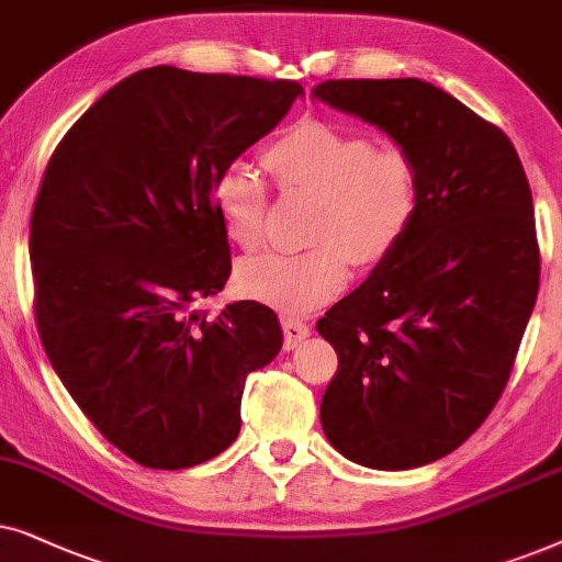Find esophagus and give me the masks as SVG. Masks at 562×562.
Masks as SVG:
<instances>
[{"label": "esophagus", "mask_w": 562, "mask_h": 562, "mask_svg": "<svg viewBox=\"0 0 562 562\" xmlns=\"http://www.w3.org/2000/svg\"><path fill=\"white\" fill-rule=\"evenodd\" d=\"M282 331H285V347L293 349L301 344L305 336L311 334L308 324H305L303 318H295V316H282Z\"/></svg>", "instance_id": "esophagus-1"}]
</instances>
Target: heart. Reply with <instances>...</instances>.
I'll list each match as a JSON object with an SVG mask.
<instances>
[{
    "label": "heart",
    "mask_w": 562,
    "mask_h": 562,
    "mask_svg": "<svg viewBox=\"0 0 562 562\" xmlns=\"http://www.w3.org/2000/svg\"><path fill=\"white\" fill-rule=\"evenodd\" d=\"M265 161L285 192L316 194L305 251H267L238 269L244 293L282 311H311L339 295L351 257L378 265L414 226L422 207V169L403 146H375L368 133L326 120H301L272 140ZM213 205L231 241H265L267 182L241 161L213 182Z\"/></svg>",
    "instance_id": "b5f03b06"
}]
</instances>
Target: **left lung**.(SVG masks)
I'll return each mask as SVG.
<instances>
[{
    "label": "left lung",
    "instance_id": "obj_1",
    "mask_svg": "<svg viewBox=\"0 0 562 562\" xmlns=\"http://www.w3.org/2000/svg\"><path fill=\"white\" fill-rule=\"evenodd\" d=\"M313 97L422 169L406 238L316 324L339 357L321 426L357 465H426L465 442L512 375L540 290L532 190L506 133L429 81L328 79Z\"/></svg>",
    "mask_w": 562,
    "mask_h": 562
}]
</instances>
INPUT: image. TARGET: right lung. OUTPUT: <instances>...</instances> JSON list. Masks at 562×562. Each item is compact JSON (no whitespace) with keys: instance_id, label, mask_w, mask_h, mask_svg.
I'll return each mask as SVG.
<instances>
[{"instance_id":"1","label":"right lung","mask_w":562,"mask_h":562,"mask_svg":"<svg viewBox=\"0 0 562 562\" xmlns=\"http://www.w3.org/2000/svg\"><path fill=\"white\" fill-rule=\"evenodd\" d=\"M297 81L151 66L108 89L50 156L33 218L35 324L66 391L138 465L182 470L241 429L274 311L194 308L231 274L213 182L288 115Z\"/></svg>"}]
</instances>
